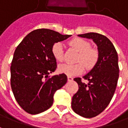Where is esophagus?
I'll return each instance as SVG.
<instances>
[{
	"label": "esophagus",
	"mask_w": 128,
	"mask_h": 128,
	"mask_svg": "<svg viewBox=\"0 0 128 128\" xmlns=\"http://www.w3.org/2000/svg\"><path fill=\"white\" fill-rule=\"evenodd\" d=\"M67 79H68V81L70 82V81H72V80H73V78H71L70 76H68L67 77Z\"/></svg>",
	"instance_id": "34e87169"
}]
</instances>
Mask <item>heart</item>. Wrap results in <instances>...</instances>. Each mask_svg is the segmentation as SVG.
Returning <instances> with one entry per match:
<instances>
[{
    "instance_id": "heart-1",
    "label": "heart",
    "mask_w": 128,
    "mask_h": 128,
    "mask_svg": "<svg viewBox=\"0 0 128 128\" xmlns=\"http://www.w3.org/2000/svg\"><path fill=\"white\" fill-rule=\"evenodd\" d=\"M69 45L79 52L75 64H61L58 66V71L68 76H73L82 73L84 70L92 69L98 60V51L90 48V44L81 38H75L69 42ZM52 54L58 62L63 61V45L60 42L54 44L52 46Z\"/></svg>"
}]
</instances>
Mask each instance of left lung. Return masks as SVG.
Segmentation results:
<instances>
[{"mask_svg": "<svg viewBox=\"0 0 128 128\" xmlns=\"http://www.w3.org/2000/svg\"><path fill=\"white\" fill-rule=\"evenodd\" d=\"M78 36L94 41L98 46V60L82 77L87 84L80 78H74L79 89L72 98L71 107L80 116L93 118L104 111L114 94L119 76L118 54L113 44L102 34L89 32Z\"/></svg>", "mask_w": 128, "mask_h": 128, "instance_id": "obj_1", "label": "left lung"}]
</instances>
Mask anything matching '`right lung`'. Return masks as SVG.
I'll list each match as a JSON object with an SVG mask.
<instances>
[{
  "instance_id": "add662e5",
  "label": "right lung",
  "mask_w": 128,
  "mask_h": 128,
  "mask_svg": "<svg viewBox=\"0 0 128 128\" xmlns=\"http://www.w3.org/2000/svg\"><path fill=\"white\" fill-rule=\"evenodd\" d=\"M71 35L61 34L49 29L32 31L18 44L11 67V87L14 98L24 111L37 114L53 103L55 92L66 83L62 73L49 76L57 68L52 46Z\"/></svg>"
}]
</instances>
